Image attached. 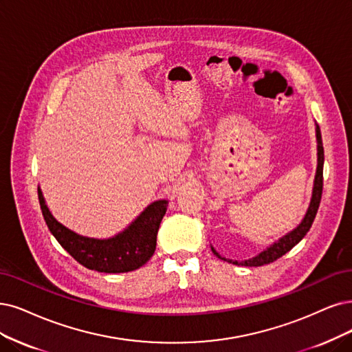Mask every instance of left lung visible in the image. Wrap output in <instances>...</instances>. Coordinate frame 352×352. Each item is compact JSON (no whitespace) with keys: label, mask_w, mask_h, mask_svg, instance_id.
Returning a JSON list of instances; mask_svg holds the SVG:
<instances>
[{"label":"left lung","mask_w":352,"mask_h":352,"mask_svg":"<svg viewBox=\"0 0 352 352\" xmlns=\"http://www.w3.org/2000/svg\"><path fill=\"white\" fill-rule=\"evenodd\" d=\"M316 138H318V169H316V177H315V186H314V194H311V200H310V206L307 209V213L305 216V219L302 220V223L298 225L294 230H292L289 235L283 236L278 242H276L274 245H271L270 248H267V251L261 252L259 255L245 259V261H233V259H226L223 256H220L214 248H212L213 254L223 259V261L232 263L235 265H245V267H261V265H267L270 263H274L276 259L281 258L284 254H287L294 245H297L300 242L306 233L309 232L311 223L316 217L319 204H320V199H322V190H323V161H324V153H323V145H322V136H320V129L319 126H316Z\"/></svg>","instance_id":"obj_1"}]
</instances>
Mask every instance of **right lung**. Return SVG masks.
<instances>
[{
    "label": "right lung",
    "instance_id": "right-lung-1",
    "mask_svg": "<svg viewBox=\"0 0 352 352\" xmlns=\"http://www.w3.org/2000/svg\"><path fill=\"white\" fill-rule=\"evenodd\" d=\"M38 203L45 222L62 248L75 261L98 272H129L145 265L156 248V235L166 212V200L155 201L146 207L124 232L110 239H94L78 235L60 225L45 204L41 188H37Z\"/></svg>",
    "mask_w": 352,
    "mask_h": 352
}]
</instances>
